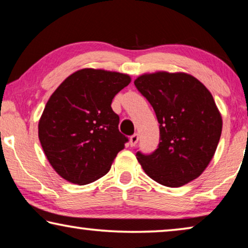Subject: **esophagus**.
<instances>
[{
  "label": "esophagus",
  "instance_id": "obj_1",
  "mask_svg": "<svg viewBox=\"0 0 248 248\" xmlns=\"http://www.w3.org/2000/svg\"><path fill=\"white\" fill-rule=\"evenodd\" d=\"M138 140H139V135L138 134L132 135L130 137V140H129V142H130V146L135 147L137 145V142H138Z\"/></svg>",
  "mask_w": 248,
  "mask_h": 248
}]
</instances>
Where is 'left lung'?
Here are the masks:
<instances>
[{"label":"left lung","mask_w":248,"mask_h":248,"mask_svg":"<svg viewBox=\"0 0 248 248\" xmlns=\"http://www.w3.org/2000/svg\"><path fill=\"white\" fill-rule=\"evenodd\" d=\"M135 86L155 110L160 142L151 155L136 154L148 176L180 187L204 172L218 146L223 119L208 89L185 72L145 73Z\"/></svg>","instance_id":"left-lung-1"}]
</instances>
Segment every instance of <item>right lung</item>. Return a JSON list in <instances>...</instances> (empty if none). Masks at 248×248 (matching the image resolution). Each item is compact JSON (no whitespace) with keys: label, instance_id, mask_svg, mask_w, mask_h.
<instances>
[{"label":"right lung","instance_id":"1","mask_svg":"<svg viewBox=\"0 0 248 248\" xmlns=\"http://www.w3.org/2000/svg\"><path fill=\"white\" fill-rule=\"evenodd\" d=\"M131 82L125 73L78 70L51 94L39 120V139L62 178L87 185L110 170L128 138L118 129L112 99Z\"/></svg>","mask_w":248,"mask_h":248}]
</instances>
